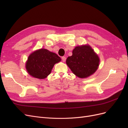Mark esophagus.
Masks as SVG:
<instances>
[{
  "mask_svg": "<svg viewBox=\"0 0 128 128\" xmlns=\"http://www.w3.org/2000/svg\"><path fill=\"white\" fill-rule=\"evenodd\" d=\"M61 59H62V60L64 62L66 61V58L65 56H62Z\"/></svg>",
  "mask_w": 128,
  "mask_h": 128,
  "instance_id": "1",
  "label": "esophagus"
}]
</instances>
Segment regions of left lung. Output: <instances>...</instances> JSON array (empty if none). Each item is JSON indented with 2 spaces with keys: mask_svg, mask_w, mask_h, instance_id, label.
Listing matches in <instances>:
<instances>
[{
  "mask_svg": "<svg viewBox=\"0 0 128 128\" xmlns=\"http://www.w3.org/2000/svg\"><path fill=\"white\" fill-rule=\"evenodd\" d=\"M66 64L77 76L86 78L98 69L99 59L90 46H79L73 50L72 55L67 58Z\"/></svg>",
  "mask_w": 128,
  "mask_h": 128,
  "instance_id": "left-lung-1",
  "label": "left lung"
}]
</instances>
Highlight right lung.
I'll return each mask as SVG.
<instances>
[{"mask_svg":"<svg viewBox=\"0 0 128 128\" xmlns=\"http://www.w3.org/2000/svg\"><path fill=\"white\" fill-rule=\"evenodd\" d=\"M60 61V57L56 54L42 48L29 56L26 63V69L31 76L44 79L51 72L54 65Z\"/></svg>","mask_w":128,"mask_h":128,"instance_id":"right-lung-1","label":"right lung"}]
</instances>
